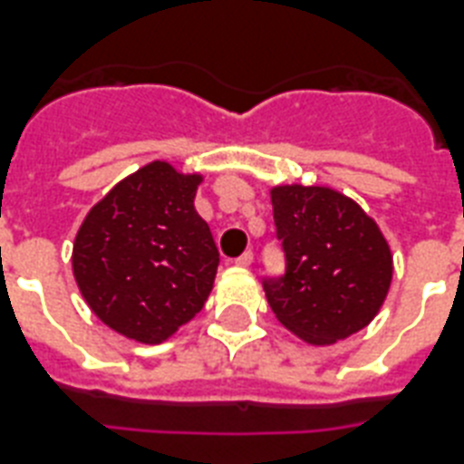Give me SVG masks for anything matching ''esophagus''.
<instances>
[{
	"label": "esophagus",
	"mask_w": 464,
	"mask_h": 464,
	"mask_svg": "<svg viewBox=\"0 0 464 464\" xmlns=\"http://www.w3.org/2000/svg\"><path fill=\"white\" fill-rule=\"evenodd\" d=\"M236 265L238 267H250L253 265V253H243L240 257H236Z\"/></svg>",
	"instance_id": "obj_1"
}]
</instances>
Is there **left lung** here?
Returning <instances> with one entry per match:
<instances>
[{
	"mask_svg": "<svg viewBox=\"0 0 464 464\" xmlns=\"http://www.w3.org/2000/svg\"><path fill=\"white\" fill-rule=\"evenodd\" d=\"M286 272L262 286L276 320L308 344H334L363 330L392 282V255L378 224L337 189L272 188Z\"/></svg>",
	"mask_w": 464,
	"mask_h": 464,
	"instance_id": "8db88e82",
	"label": "left lung"
}]
</instances>
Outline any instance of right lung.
I'll list each match as a JSON object with an SVG mask.
<instances>
[{
  "label": "right lung",
  "mask_w": 464,
  "mask_h": 464,
  "mask_svg": "<svg viewBox=\"0 0 464 464\" xmlns=\"http://www.w3.org/2000/svg\"><path fill=\"white\" fill-rule=\"evenodd\" d=\"M202 175L154 160L86 214L72 267L89 308L111 330L160 344L204 308L218 250L195 211Z\"/></svg>",
  "instance_id": "obj_1"
}]
</instances>
